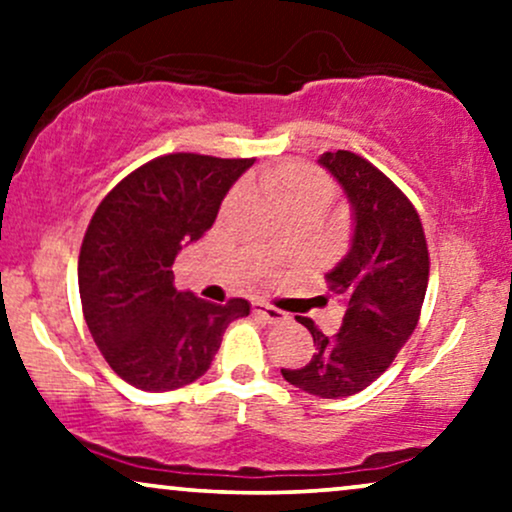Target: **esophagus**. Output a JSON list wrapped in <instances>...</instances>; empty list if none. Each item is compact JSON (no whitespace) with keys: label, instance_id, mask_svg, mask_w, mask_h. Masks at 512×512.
<instances>
[{"label":"esophagus","instance_id":"obj_1","mask_svg":"<svg viewBox=\"0 0 512 512\" xmlns=\"http://www.w3.org/2000/svg\"><path fill=\"white\" fill-rule=\"evenodd\" d=\"M252 313L260 317V320L267 322V325H281V322L289 320L286 313H281V310H276L267 303H252Z\"/></svg>","mask_w":512,"mask_h":512}]
</instances>
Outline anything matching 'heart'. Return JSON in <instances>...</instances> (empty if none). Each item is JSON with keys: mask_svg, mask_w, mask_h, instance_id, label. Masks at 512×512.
I'll use <instances>...</instances> for the list:
<instances>
[{"mask_svg": "<svg viewBox=\"0 0 512 512\" xmlns=\"http://www.w3.org/2000/svg\"><path fill=\"white\" fill-rule=\"evenodd\" d=\"M262 187L289 216L298 211L322 214L334 197L332 180L322 170L301 161H286L269 168L262 175Z\"/></svg>", "mask_w": 512, "mask_h": 512, "instance_id": "obj_1", "label": "heart"}]
</instances>
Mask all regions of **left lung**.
Returning a JSON list of instances; mask_svg holds the SVG:
<instances>
[{
	"instance_id": "1",
	"label": "left lung",
	"mask_w": 512,
	"mask_h": 512,
	"mask_svg": "<svg viewBox=\"0 0 512 512\" xmlns=\"http://www.w3.org/2000/svg\"><path fill=\"white\" fill-rule=\"evenodd\" d=\"M317 163L342 185L354 219L349 252L327 272L346 310L332 337L310 317H298L313 334L315 354L301 368H281V375L310 395L339 399L378 380L416 330L428 248L414 204L373 163L351 151H327Z\"/></svg>"
}]
</instances>
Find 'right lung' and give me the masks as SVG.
Returning <instances> with one entry per match:
<instances>
[{
  "instance_id": "add662e5",
  "label": "right lung",
  "mask_w": 512,
  "mask_h": 512,
  "mask_svg": "<svg viewBox=\"0 0 512 512\" xmlns=\"http://www.w3.org/2000/svg\"><path fill=\"white\" fill-rule=\"evenodd\" d=\"M255 158L168 154L129 173L98 204L79 252L86 325L108 366L146 392L207 373L226 327L250 303L202 301L173 284V262L216 221Z\"/></svg>"
}]
</instances>
